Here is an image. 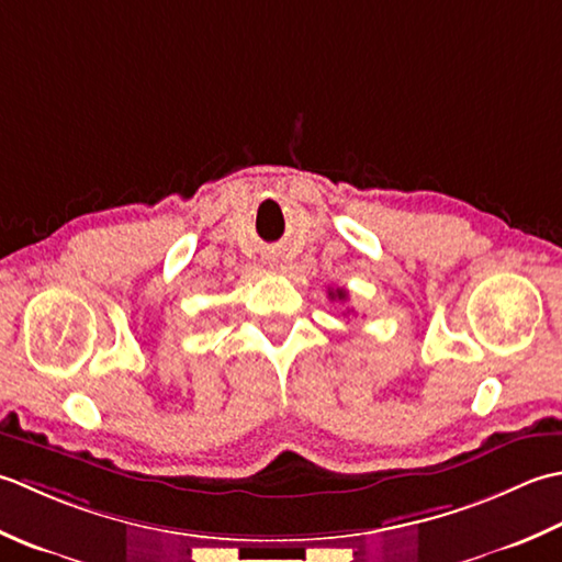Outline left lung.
<instances>
[{
    "label": "left lung",
    "instance_id": "8db88e82",
    "mask_svg": "<svg viewBox=\"0 0 562 562\" xmlns=\"http://www.w3.org/2000/svg\"><path fill=\"white\" fill-rule=\"evenodd\" d=\"M329 297H331V301H335V297H337V301H347L349 293L345 289H337V291H329Z\"/></svg>",
    "mask_w": 562,
    "mask_h": 562
}]
</instances>
